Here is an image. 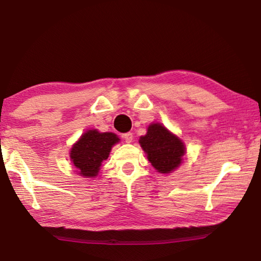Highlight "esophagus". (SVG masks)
Here are the masks:
<instances>
[{
	"mask_svg": "<svg viewBox=\"0 0 261 261\" xmlns=\"http://www.w3.org/2000/svg\"><path fill=\"white\" fill-rule=\"evenodd\" d=\"M122 138L125 140V143H131L132 139H134V135L131 132H126V134L122 135Z\"/></svg>",
	"mask_w": 261,
	"mask_h": 261,
	"instance_id": "obj_1",
	"label": "esophagus"
}]
</instances>
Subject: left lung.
Listing matches in <instances>:
<instances>
[{
    "label": "left lung",
    "mask_w": 261,
    "mask_h": 261,
    "mask_svg": "<svg viewBox=\"0 0 261 261\" xmlns=\"http://www.w3.org/2000/svg\"><path fill=\"white\" fill-rule=\"evenodd\" d=\"M139 143L146 152L148 161L159 173H170L182 162L184 144L159 123L148 126L147 134L140 137Z\"/></svg>",
    "instance_id": "obj_1"
}]
</instances>
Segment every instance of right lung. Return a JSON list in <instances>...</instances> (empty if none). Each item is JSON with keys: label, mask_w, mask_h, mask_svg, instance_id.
Listing matches in <instances>:
<instances>
[{"label": "right lung", "mask_w": 261, "mask_h": 261, "mask_svg": "<svg viewBox=\"0 0 261 261\" xmlns=\"http://www.w3.org/2000/svg\"><path fill=\"white\" fill-rule=\"evenodd\" d=\"M118 140L117 136L112 132L101 134L96 130L86 131L73 145L70 153L78 174L85 177H94L98 175L101 165L107 160L110 149Z\"/></svg>", "instance_id": "1"}]
</instances>
